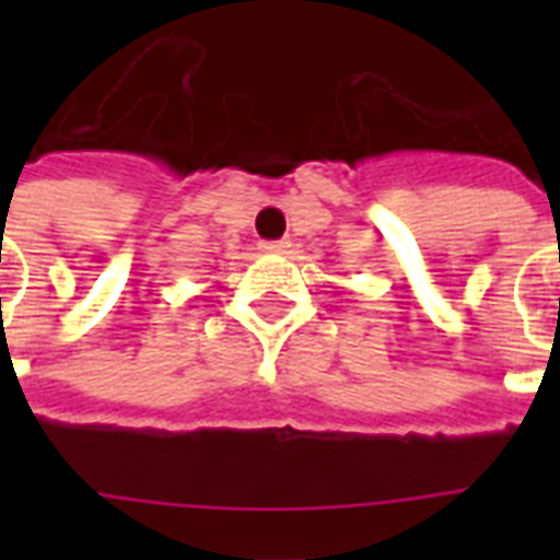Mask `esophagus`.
<instances>
[{
    "instance_id": "obj_1",
    "label": "esophagus",
    "mask_w": 560,
    "mask_h": 560,
    "mask_svg": "<svg viewBox=\"0 0 560 560\" xmlns=\"http://www.w3.org/2000/svg\"><path fill=\"white\" fill-rule=\"evenodd\" d=\"M261 249L264 253H288L290 241H264Z\"/></svg>"
}]
</instances>
